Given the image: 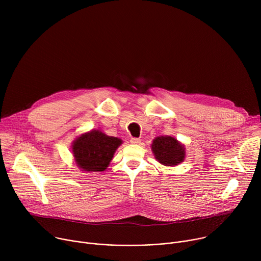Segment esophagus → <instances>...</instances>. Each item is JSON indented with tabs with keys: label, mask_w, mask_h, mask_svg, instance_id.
Returning <instances> with one entry per match:
<instances>
[{
	"label": "esophagus",
	"mask_w": 261,
	"mask_h": 261,
	"mask_svg": "<svg viewBox=\"0 0 261 261\" xmlns=\"http://www.w3.org/2000/svg\"><path fill=\"white\" fill-rule=\"evenodd\" d=\"M130 142H131L132 144H138V143H140V139H139V138H131Z\"/></svg>",
	"instance_id": "esophagus-1"
}]
</instances>
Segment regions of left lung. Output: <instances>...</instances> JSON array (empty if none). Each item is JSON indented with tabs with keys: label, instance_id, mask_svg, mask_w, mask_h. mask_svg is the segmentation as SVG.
I'll return each instance as SVG.
<instances>
[{
	"label": "left lung",
	"instance_id": "obj_1",
	"mask_svg": "<svg viewBox=\"0 0 261 261\" xmlns=\"http://www.w3.org/2000/svg\"><path fill=\"white\" fill-rule=\"evenodd\" d=\"M152 152L156 160L164 166H176L186 157L185 145L172 136H158L152 144Z\"/></svg>",
	"mask_w": 261,
	"mask_h": 261
}]
</instances>
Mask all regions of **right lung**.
<instances>
[{
	"instance_id": "right-lung-1",
	"label": "right lung",
	"mask_w": 261,
	"mask_h": 261,
	"mask_svg": "<svg viewBox=\"0 0 261 261\" xmlns=\"http://www.w3.org/2000/svg\"><path fill=\"white\" fill-rule=\"evenodd\" d=\"M122 143L121 138L93 129L81 134L72 142L74 161L83 171H104Z\"/></svg>"
}]
</instances>
